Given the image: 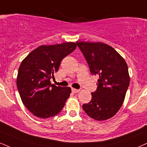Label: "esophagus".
Here are the masks:
<instances>
[{
    "label": "esophagus",
    "mask_w": 147,
    "mask_h": 147,
    "mask_svg": "<svg viewBox=\"0 0 147 147\" xmlns=\"http://www.w3.org/2000/svg\"><path fill=\"white\" fill-rule=\"evenodd\" d=\"M71 90H72V93H74V94L77 93V92H79V90L75 89V88H72Z\"/></svg>",
    "instance_id": "34e87169"
}]
</instances>
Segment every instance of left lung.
I'll return each instance as SVG.
<instances>
[{
    "instance_id": "obj_1",
    "label": "left lung",
    "mask_w": 147,
    "mask_h": 147,
    "mask_svg": "<svg viewBox=\"0 0 147 147\" xmlns=\"http://www.w3.org/2000/svg\"><path fill=\"white\" fill-rule=\"evenodd\" d=\"M90 71L98 77L96 90L92 99L82 105L90 117L104 121L114 116L124 101L129 86L128 67L114 48L102 42H77Z\"/></svg>"
}]
</instances>
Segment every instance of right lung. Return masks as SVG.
Segmentation results:
<instances>
[{
  "label": "right lung",
  "mask_w": 147,
  "mask_h": 147,
  "mask_svg": "<svg viewBox=\"0 0 147 147\" xmlns=\"http://www.w3.org/2000/svg\"><path fill=\"white\" fill-rule=\"evenodd\" d=\"M77 45L40 46L21 63L17 77V88L25 107L37 117L48 118L56 116L70 96V87L51 84L58 71L61 60L75 51Z\"/></svg>",
  "instance_id": "right-lung-1"
}]
</instances>
